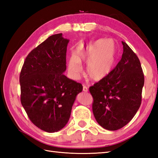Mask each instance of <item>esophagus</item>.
<instances>
[{
	"mask_svg": "<svg viewBox=\"0 0 158 158\" xmlns=\"http://www.w3.org/2000/svg\"><path fill=\"white\" fill-rule=\"evenodd\" d=\"M83 91L85 92H88V87H87L86 85H83Z\"/></svg>",
	"mask_w": 158,
	"mask_h": 158,
	"instance_id": "esophagus-1",
	"label": "esophagus"
}]
</instances>
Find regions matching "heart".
<instances>
[{
	"instance_id": "b5f03b06",
	"label": "heart",
	"mask_w": 158,
	"mask_h": 158,
	"mask_svg": "<svg viewBox=\"0 0 158 158\" xmlns=\"http://www.w3.org/2000/svg\"><path fill=\"white\" fill-rule=\"evenodd\" d=\"M116 60V47L111 39H100L85 49L77 50L70 57L69 70L74 78L81 73L82 64L88 63L86 75L93 81H100L111 71Z\"/></svg>"
}]
</instances>
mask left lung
<instances>
[{"label":"left lung","mask_w":158,"mask_h":158,"mask_svg":"<svg viewBox=\"0 0 158 158\" xmlns=\"http://www.w3.org/2000/svg\"><path fill=\"white\" fill-rule=\"evenodd\" d=\"M122 59L105 78L89 88L92 110L103 128L117 130L128 123L141 104L144 74L136 53L122 41Z\"/></svg>","instance_id":"obj_1"}]
</instances>
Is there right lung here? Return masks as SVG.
<instances>
[{
    "mask_svg": "<svg viewBox=\"0 0 158 158\" xmlns=\"http://www.w3.org/2000/svg\"><path fill=\"white\" fill-rule=\"evenodd\" d=\"M69 39L50 36L28 53L20 72L21 103L30 120L41 130L55 132L69 120L81 83L64 75Z\"/></svg>",
    "mask_w": 158,
    "mask_h": 158,
    "instance_id": "add662e5",
    "label": "right lung"
}]
</instances>
